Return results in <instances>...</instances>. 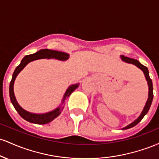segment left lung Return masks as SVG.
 Segmentation results:
<instances>
[{
  "instance_id": "obj_1",
  "label": "left lung",
  "mask_w": 159,
  "mask_h": 159,
  "mask_svg": "<svg viewBox=\"0 0 159 159\" xmlns=\"http://www.w3.org/2000/svg\"><path fill=\"white\" fill-rule=\"evenodd\" d=\"M120 58L122 59V61L125 62V63H132V64L135 65L136 66L138 67V68H139L140 69H141V70L143 72V74H144V75H145L146 80L147 81V84H148V87H149L148 99H147V102H146V105L143 107V111H142L141 114H140L139 117H138V119H136L134 122H133V123L129 124V125H128L127 126L123 128V130H124V129H130V128H132L133 126H134V125H136L137 124H138V123H140V122L141 121V120L143 119V116L147 114V112H148L149 110V107H150V106H151V104H152V102L153 87H152V80H151V78H149V70H148V69H147V67H146L145 66L142 65L139 61H137V60H135V59H132V58L127 57H125V56H123V55L120 56Z\"/></svg>"
}]
</instances>
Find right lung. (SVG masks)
<instances>
[{
	"label": "right lung",
	"instance_id": "obj_1",
	"mask_svg": "<svg viewBox=\"0 0 159 159\" xmlns=\"http://www.w3.org/2000/svg\"><path fill=\"white\" fill-rule=\"evenodd\" d=\"M69 57V54L65 52H58V51H54V50H50V49H41L39 52L34 53L33 54H29V55H26L25 57L21 60V63L16 67L15 71H14L13 74H12V80L10 81V97L11 102L13 105L14 107L17 112L19 113V114L23 119H25L27 121L30 122L32 123H36V124H46L52 122L53 120L55 119L56 117H57L60 114H61V111L63 110V107L59 106L57 108H56L55 110L50 111V112L45 113V114H33V113L28 112V111H25V109H23L19 103L16 101V98L14 94V90H13V85L14 82L16 77H17L18 75L19 74V72H21L22 69L26 66V65L30 62L36 61V60L39 59H43V58H47V59H57L59 60V61H66ZM79 84H72L69 86L66 91L64 96H63V100H62V105H63V103L65 102L66 98H68L70 94L72 93L73 91L75 90L76 88H78Z\"/></svg>",
	"mask_w": 159,
	"mask_h": 159
}]
</instances>
